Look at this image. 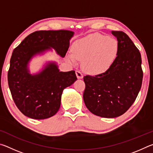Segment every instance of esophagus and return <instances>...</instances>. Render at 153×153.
Wrapping results in <instances>:
<instances>
[{
    "label": "esophagus",
    "mask_w": 153,
    "mask_h": 153,
    "mask_svg": "<svg viewBox=\"0 0 153 153\" xmlns=\"http://www.w3.org/2000/svg\"><path fill=\"white\" fill-rule=\"evenodd\" d=\"M76 76L78 79H82L83 77H84V76H83V74H82V72L79 71V70H77L76 71Z\"/></svg>",
    "instance_id": "esophagus-1"
}]
</instances>
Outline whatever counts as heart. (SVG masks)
Returning <instances> with one entry per match:
<instances>
[{
	"mask_svg": "<svg viewBox=\"0 0 153 153\" xmlns=\"http://www.w3.org/2000/svg\"><path fill=\"white\" fill-rule=\"evenodd\" d=\"M119 42L113 37L93 33L77 40L72 48L73 54L67 59L71 63L83 60V67L92 75L105 74L112 68L119 54Z\"/></svg>",
	"mask_w": 153,
	"mask_h": 153,
	"instance_id": "b5f03b06",
	"label": "heart"
}]
</instances>
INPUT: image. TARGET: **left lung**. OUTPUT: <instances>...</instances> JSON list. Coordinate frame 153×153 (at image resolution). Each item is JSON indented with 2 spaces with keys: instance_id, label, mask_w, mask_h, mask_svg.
Masks as SVG:
<instances>
[{
  "instance_id": "left-lung-1",
  "label": "left lung",
  "mask_w": 153,
  "mask_h": 153,
  "mask_svg": "<svg viewBox=\"0 0 153 153\" xmlns=\"http://www.w3.org/2000/svg\"><path fill=\"white\" fill-rule=\"evenodd\" d=\"M119 42V54L107 73L84 77L83 98L92 113L106 118L123 115L132 105L142 86L140 53L126 33L112 31Z\"/></svg>"
}]
</instances>
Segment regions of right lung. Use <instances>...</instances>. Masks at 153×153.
Wrapping results in <instances>:
<instances>
[{"mask_svg": "<svg viewBox=\"0 0 153 153\" xmlns=\"http://www.w3.org/2000/svg\"><path fill=\"white\" fill-rule=\"evenodd\" d=\"M74 34L69 30L36 31L13 50L8 84L15 105L24 115L44 120L57 113L63 90L77 80L75 71H60L55 62H48L39 73L32 75L28 63L33 56L51 48L64 57Z\"/></svg>", "mask_w": 153, "mask_h": 153, "instance_id": "obj_1", "label": "right lung"}]
</instances>
